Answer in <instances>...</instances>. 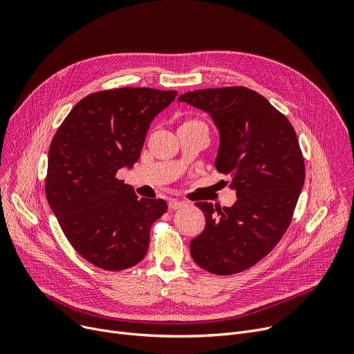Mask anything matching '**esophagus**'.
Returning <instances> with one entry per match:
<instances>
[{"instance_id":"1","label":"esophagus","mask_w":354,"mask_h":354,"mask_svg":"<svg viewBox=\"0 0 354 354\" xmlns=\"http://www.w3.org/2000/svg\"><path fill=\"white\" fill-rule=\"evenodd\" d=\"M185 205H187V203H185L183 201H178V199H171V201H169V209H171V211L183 208Z\"/></svg>"}]
</instances>
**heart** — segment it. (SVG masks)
<instances>
[{
	"mask_svg": "<svg viewBox=\"0 0 354 354\" xmlns=\"http://www.w3.org/2000/svg\"><path fill=\"white\" fill-rule=\"evenodd\" d=\"M194 122H196V120H189V122H185L183 124H187V123H194Z\"/></svg>",
	"mask_w": 354,
	"mask_h": 354,
	"instance_id": "b5f03b06",
	"label": "heart"
}]
</instances>
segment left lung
Returning a JSON list of instances; mask_svg holds the SVG:
<instances>
[{"label":"left lung","mask_w":354,"mask_h":354,"mask_svg":"<svg viewBox=\"0 0 354 354\" xmlns=\"http://www.w3.org/2000/svg\"><path fill=\"white\" fill-rule=\"evenodd\" d=\"M178 100L212 118L216 171L236 192L230 208L196 202L205 230L191 241V255L208 272H241L270 254L290 225L306 178L299 139L288 119L247 87L202 88Z\"/></svg>","instance_id":"8db88e82"}]
</instances>
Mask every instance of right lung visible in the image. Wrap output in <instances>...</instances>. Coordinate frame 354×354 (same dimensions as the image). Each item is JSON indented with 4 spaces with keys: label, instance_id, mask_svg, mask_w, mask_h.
Returning <instances> with one entry per match:
<instances>
[{
    "label": "right lung",
    "instance_id": "obj_1",
    "mask_svg": "<svg viewBox=\"0 0 354 354\" xmlns=\"http://www.w3.org/2000/svg\"><path fill=\"white\" fill-rule=\"evenodd\" d=\"M176 95L149 87L91 93L51 140L47 201L71 247L102 270L140 263L151 227L167 209L163 199H139L118 172L138 162L149 126Z\"/></svg>",
    "mask_w": 354,
    "mask_h": 354
}]
</instances>
